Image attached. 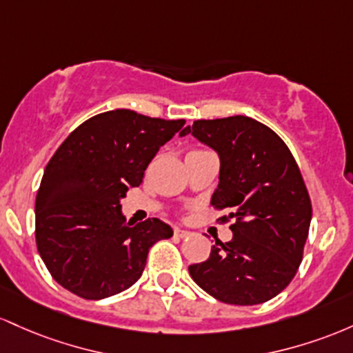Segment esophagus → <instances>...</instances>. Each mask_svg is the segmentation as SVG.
<instances>
[{
    "label": "esophagus",
    "instance_id": "34e87169",
    "mask_svg": "<svg viewBox=\"0 0 353 353\" xmlns=\"http://www.w3.org/2000/svg\"><path fill=\"white\" fill-rule=\"evenodd\" d=\"M190 235L188 230H183V228H175V236L176 239H187Z\"/></svg>",
    "mask_w": 353,
    "mask_h": 353
}]
</instances>
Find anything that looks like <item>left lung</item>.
Instances as JSON below:
<instances>
[{
  "instance_id": "1",
  "label": "left lung",
  "mask_w": 353,
  "mask_h": 353,
  "mask_svg": "<svg viewBox=\"0 0 353 353\" xmlns=\"http://www.w3.org/2000/svg\"><path fill=\"white\" fill-rule=\"evenodd\" d=\"M190 133L219 155L212 205L230 210L221 221L235 220L233 239L190 265V276L223 303L267 302L295 276L310 228V196L295 158L279 134L241 114L198 120L180 137Z\"/></svg>"
}]
</instances>
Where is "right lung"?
I'll list each match as a JSON object with an SVG mask.
<instances>
[{
  "label": "right lung",
  "mask_w": 353,
  "mask_h": 353,
  "mask_svg": "<svg viewBox=\"0 0 353 353\" xmlns=\"http://www.w3.org/2000/svg\"><path fill=\"white\" fill-rule=\"evenodd\" d=\"M183 125L113 110L86 120L57 150L34 215L38 252L63 288L86 300L120 294L141 276L150 248L173 235L158 219L126 221L121 200Z\"/></svg>",
  "instance_id": "1"
}]
</instances>
